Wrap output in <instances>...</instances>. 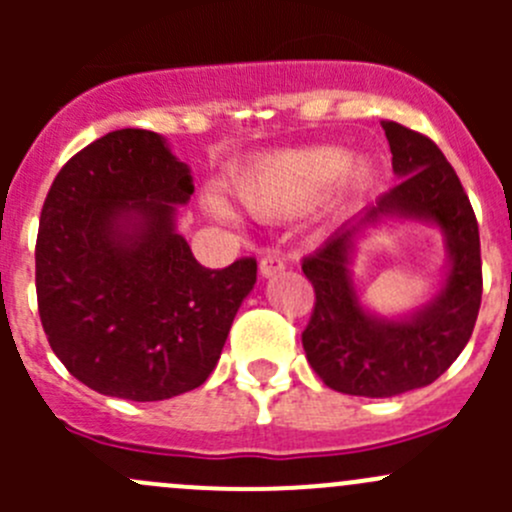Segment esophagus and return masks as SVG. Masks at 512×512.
<instances>
[{"mask_svg": "<svg viewBox=\"0 0 512 512\" xmlns=\"http://www.w3.org/2000/svg\"><path fill=\"white\" fill-rule=\"evenodd\" d=\"M282 270H285V262H282L280 255H272V252H267V255L260 260V275L262 277H275V275H280Z\"/></svg>", "mask_w": 512, "mask_h": 512, "instance_id": "34e87169", "label": "esophagus"}]
</instances>
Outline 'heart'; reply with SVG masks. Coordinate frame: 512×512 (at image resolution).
<instances>
[{
	"instance_id": "1",
	"label": "heart",
	"mask_w": 512,
	"mask_h": 512,
	"mask_svg": "<svg viewBox=\"0 0 512 512\" xmlns=\"http://www.w3.org/2000/svg\"><path fill=\"white\" fill-rule=\"evenodd\" d=\"M371 165L337 146H309L257 160L232 185L237 203L260 218H292L329 195H344L369 180ZM213 218L235 223L223 198H208Z\"/></svg>"
}]
</instances>
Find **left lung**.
<instances>
[{
    "mask_svg": "<svg viewBox=\"0 0 512 512\" xmlns=\"http://www.w3.org/2000/svg\"><path fill=\"white\" fill-rule=\"evenodd\" d=\"M381 126L399 185L302 262L317 292L302 334L309 364L329 389L369 399H391L433 384L466 349L483 294L478 223L456 170L421 133L394 121ZM396 222L441 231L447 272L437 292L416 310L381 315L360 299L355 252L366 231Z\"/></svg>",
    "mask_w": 512,
    "mask_h": 512,
    "instance_id": "1",
    "label": "left lung"
}]
</instances>
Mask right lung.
Masks as SVG:
<instances>
[{
	"label": "right lung",
	"instance_id": "obj_1",
	"mask_svg": "<svg viewBox=\"0 0 512 512\" xmlns=\"http://www.w3.org/2000/svg\"><path fill=\"white\" fill-rule=\"evenodd\" d=\"M168 141L123 128L54 178L36 237V297L51 349L103 396L163 401L218 364L257 282L252 257L205 270L178 230L193 195Z\"/></svg>",
	"mask_w": 512,
	"mask_h": 512
}]
</instances>
